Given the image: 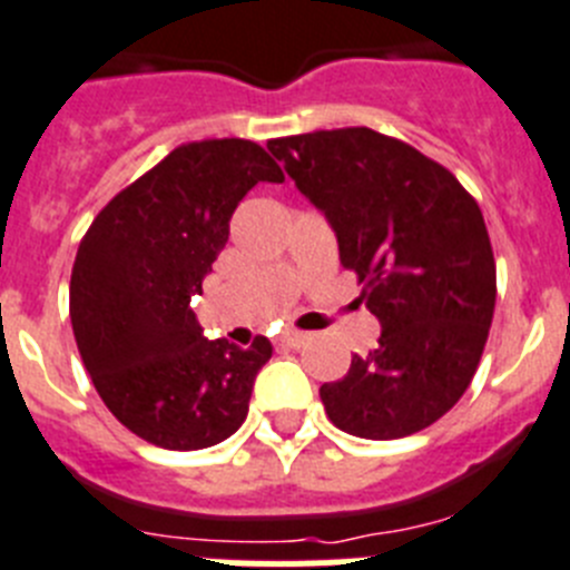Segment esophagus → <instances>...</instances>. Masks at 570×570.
<instances>
[{"label":"esophagus","mask_w":570,"mask_h":570,"mask_svg":"<svg viewBox=\"0 0 570 570\" xmlns=\"http://www.w3.org/2000/svg\"><path fill=\"white\" fill-rule=\"evenodd\" d=\"M278 341L284 346H292V350H301V346H306L313 338H309V335H306V333H298V330H284Z\"/></svg>","instance_id":"1"}]
</instances>
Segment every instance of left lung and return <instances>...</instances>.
I'll list each match as a JSON object with an SVG mask.
<instances>
[{
	"label": "left lung",
	"instance_id": "1",
	"mask_svg": "<svg viewBox=\"0 0 570 570\" xmlns=\"http://www.w3.org/2000/svg\"><path fill=\"white\" fill-rule=\"evenodd\" d=\"M326 215L381 338L321 387L330 422L402 439L439 422L473 381L497 306V261L479 203L442 163L373 128L266 142Z\"/></svg>",
	"mask_w": 570,
	"mask_h": 570
}]
</instances>
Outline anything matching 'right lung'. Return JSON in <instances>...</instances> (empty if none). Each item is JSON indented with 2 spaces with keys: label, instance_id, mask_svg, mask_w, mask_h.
I'll return each mask as SVG.
<instances>
[{
  "label": "right lung",
  "instance_id": "obj_1",
  "mask_svg": "<svg viewBox=\"0 0 570 570\" xmlns=\"http://www.w3.org/2000/svg\"><path fill=\"white\" fill-rule=\"evenodd\" d=\"M284 171L252 140L177 146L114 195L79 240L71 326L82 364L114 419L148 444L200 450L249 413L269 338H203L191 301L229 240L237 203Z\"/></svg>",
  "mask_w": 570,
  "mask_h": 570
}]
</instances>
